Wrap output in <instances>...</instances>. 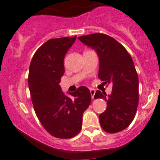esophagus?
<instances>
[{"instance_id":"34e87169","label":"esophagus","mask_w":160,"mask_h":160,"mask_svg":"<svg viewBox=\"0 0 160 160\" xmlns=\"http://www.w3.org/2000/svg\"><path fill=\"white\" fill-rule=\"evenodd\" d=\"M90 94H91L92 99H93L94 98V95H95V93H96V91L94 90H93V89H90Z\"/></svg>"}]
</instances>
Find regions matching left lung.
<instances>
[{"instance_id": "obj_1", "label": "left lung", "mask_w": 160, "mask_h": 160, "mask_svg": "<svg viewBox=\"0 0 160 160\" xmlns=\"http://www.w3.org/2000/svg\"><path fill=\"white\" fill-rule=\"evenodd\" d=\"M78 39L97 51L99 78L106 84H112L108 97L100 90L94 96L107 101V110L99 116L100 126L109 133L120 132L133 120L139 102V79L132 59L125 48L109 35L97 33Z\"/></svg>"}]
</instances>
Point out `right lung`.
I'll return each mask as SVG.
<instances>
[{
  "label": "right lung",
  "instance_id": "right-lung-1",
  "mask_svg": "<svg viewBox=\"0 0 160 160\" xmlns=\"http://www.w3.org/2000/svg\"><path fill=\"white\" fill-rule=\"evenodd\" d=\"M77 37L50 39L35 52L28 75V86L35 113L53 137L69 139L82 128L83 112L91 102L88 88L80 87L68 97L59 85L64 73L63 59Z\"/></svg>",
  "mask_w": 160,
  "mask_h": 160
}]
</instances>
